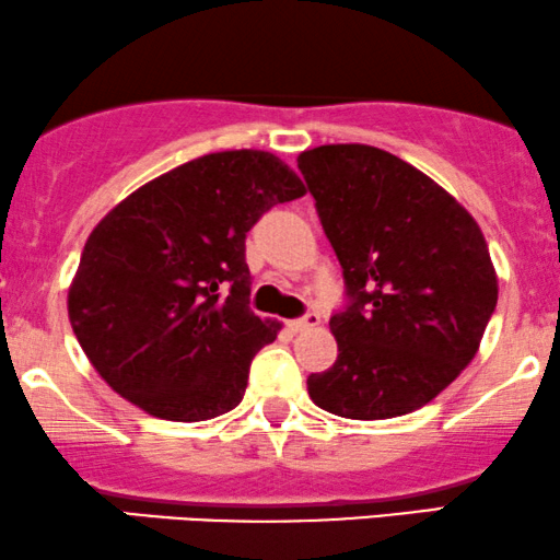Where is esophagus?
Instances as JSON below:
<instances>
[{"label": "esophagus", "mask_w": 560, "mask_h": 560, "mask_svg": "<svg viewBox=\"0 0 560 560\" xmlns=\"http://www.w3.org/2000/svg\"><path fill=\"white\" fill-rule=\"evenodd\" d=\"M317 325H319V314L308 312L306 317L291 322V330H293V332H304V330H312V327H317Z\"/></svg>", "instance_id": "1"}]
</instances>
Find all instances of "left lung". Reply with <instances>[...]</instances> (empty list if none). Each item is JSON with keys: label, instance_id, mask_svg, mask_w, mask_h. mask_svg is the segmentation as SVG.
<instances>
[{"label": "left lung", "instance_id": "1", "mask_svg": "<svg viewBox=\"0 0 560 560\" xmlns=\"http://www.w3.org/2000/svg\"><path fill=\"white\" fill-rule=\"evenodd\" d=\"M299 170L351 295L330 319L338 359L306 380L308 396L364 422L422 409L477 357L495 312L482 230L432 177L377 147L306 149Z\"/></svg>", "mask_w": 560, "mask_h": 560}]
</instances>
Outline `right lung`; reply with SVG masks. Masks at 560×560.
<instances>
[{"label": "right lung", "mask_w": 560, "mask_h": 560, "mask_svg": "<svg viewBox=\"0 0 560 560\" xmlns=\"http://www.w3.org/2000/svg\"><path fill=\"white\" fill-rule=\"evenodd\" d=\"M304 194L280 156L235 149L180 164L112 207L68 291L72 332L98 377L170 422L235 409L256 351L280 332L248 308L246 233Z\"/></svg>", "instance_id": "right-lung-1"}]
</instances>
